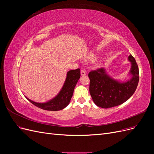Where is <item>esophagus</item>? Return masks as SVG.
Wrapping results in <instances>:
<instances>
[{"label":"esophagus","instance_id":"esophagus-1","mask_svg":"<svg viewBox=\"0 0 154 154\" xmlns=\"http://www.w3.org/2000/svg\"><path fill=\"white\" fill-rule=\"evenodd\" d=\"M81 75L82 76H85L86 75V72L84 70H81Z\"/></svg>","mask_w":154,"mask_h":154}]
</instances>
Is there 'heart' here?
Returning a JSON list of instances; mask_svg holds the SVG:
<instances>
[{
	"label": "heart",
	"instance_id": "b5f03b06",
	"mask_svg": "<svg viewBox=\"0 0 154 154\" xmlns=\"http://www.w3.org/2000/svg\"><path fill=\"white\" fill-rule=\"evenodd\" d=\"M96 59V57H91V60H94Z\"/></svg>",
	"mask_w": 154,
	"mask_h": 154
}]
</instances>
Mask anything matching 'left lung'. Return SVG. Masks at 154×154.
<instances>
[{
	"label": "left lung",
	"instance_id": "1",
	"mask_svg": "<svg viewBox=\"0 0 154 154\" xmlns=\"http://www.w3.org/2000/svg\"><path fill=\"white\" fill-rule=\"evenodd\" d=\"M128 60L131 62L129 74L130 80L120 82L112 78L104 68H100L88 73L90 79L89 92L94 103L103 109L118 106L127 101L136 91L139 79V68L136 60L130 54Z\"/></svg>",
	"mask_w": 154,
	"mask_h": 154
}]
</instances>
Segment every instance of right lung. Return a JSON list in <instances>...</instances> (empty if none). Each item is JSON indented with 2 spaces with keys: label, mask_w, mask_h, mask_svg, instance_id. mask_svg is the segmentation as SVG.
Listing matches in <instances>:
<instances>
[{
  "label": "right lung",
  "mask_w": 154,
  "mask_h": 154,
  "mask_svg": "<svg viewBox=\"0 0 154 154\" xmlns=\"http://www.w3.org/2000/svg\"><path fill=\"white\" fill-rule=\"evenodd\" d=\"M80 78V69L71 70L67 72V77L61 91L57 96L45 103H37L28 100L32 104L38 108L46 110L57 111L62 110L69 104L71 97L73 95L74 87L79 79Z\"/></svg>",
  "instance_id": "1"
}]
</instances>
